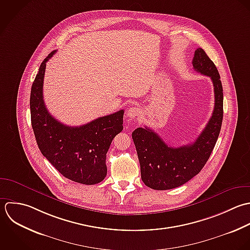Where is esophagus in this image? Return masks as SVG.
Instances as JSON below:
<instances>
[{
    "mask_svg": "<svg viewBox=\"0 0 250 250\" xmlns=\"http://www.w3.org/2000/svg\"><path fill=\"white\" fill-rule=\"evenodd\" d=\"M139 113H140V109H139L138 107L134 106V107L128 108V110H127V112H126V116H127L128 118H135L136 116H138Z\"/></svg>",
    "mask_w": 250,
    "mask_h": 250,
    "instance_id": "obj_1",
    "label": "esophagus"
}]
</instances>
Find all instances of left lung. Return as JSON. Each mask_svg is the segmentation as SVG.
Returning <instances> with one entry per match:
<instances>
[{
	"label": "left lung",
	"instance_id": "obj_1",
	"mask_svg": "<svg viewBox=\"0 0 250 250\" xmlns=\"http://www.w3.org/2000/svg\"><path fill=\"white\" fill-rule=\"evenodd\" d=\"M194 69L208 76L214 86V109L207 126L192 144L173 148L154 130L145 126L132 132V139L140 163L141 179L154 190H170L196 176L208 161L218 139L223 120V87L219 72L199 47L193 58Z\"/></svg>",
	"mask_w": 250,
	"mask_h": 250
}]
</instances>
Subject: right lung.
Returning <instances> with one entry per match:
<instances>
[{
	"instance_id": "right-lung-1",
	"label": "right lung",
	"mask_w": 250,
	"mask_h": 250,
	"mask_svg": "<svg viewBox=\"0 0 250 250\" xmlns=\"http://www.w3.org/2000/svg\"><path fill=\"white\" fill-rule=\"evenodd\" d=\"M42 62L30 95L31 123L42 156L66 178L84 185L101 182L107 174L106 154L123 126L124 110L80 126L66 125L47 111L42 96L45 64Z\"/></svg>"
}]
</instances>
